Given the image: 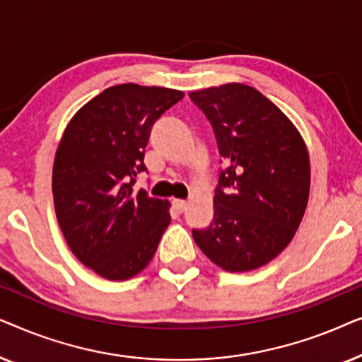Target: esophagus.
Instances as JSON below:
<instances>
[{
    "instance_id": "34e87169",
    "label": "esophagus",
    "mask_w": 362,
    "mask_h": 362,
    "mask_svg": "<svg viewBox=\"0 0 362 362\" xmlns=\"http://www.w3.org/2000/svg\"><path fill=\"white\" fill-rule=\"evenodd\" d=\"M173 207H175L176 212H180V214H181V212L186 211L187 202L182 201V199H175V201H173Z\"/></svg>"
}]
</instances>
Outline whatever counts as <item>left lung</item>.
I'll list each match as a JSON object with an SVG mask.
<instances>
[{
  "instance_id": "left-lung-1",
  "label": "left lung",
  "mask_w": 362,
  "mask_h": 362,
  "mask_svg": "<svg viewBox=\"0 0 362 362\" xmlns=\"http://www.w3.org/2000/svg\"><path fill=\"white\" fill-rule=\"evenodd\" d=\"M189 97L209 120L226 165L211 226L192 229V237L221 269H259L290 244L303 219L310 194L303 138L254 87L226 83Z\"/></svg>"
}]
</instances>
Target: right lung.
Wrapping results in <instances>:
<instances>
[{
    "label": "right lung",
    "mask_w": 362,
    "mask_h": 362,
    "mask_svg": "<svg viewBox=\"0 0 362 362\" xmlns=\"http://www.w3.org/2000/svg\"><path fill=\"white\" fill-rule=\"evenodd\" d=\"M182 97L165 87H108L74 115L59 143L52 168L59 226L74 255L103 279L140 274L170 226V202L133 185L146 171L153 123Z\"/></svg>",
    "instance_id": "1"
}]
</instances>
